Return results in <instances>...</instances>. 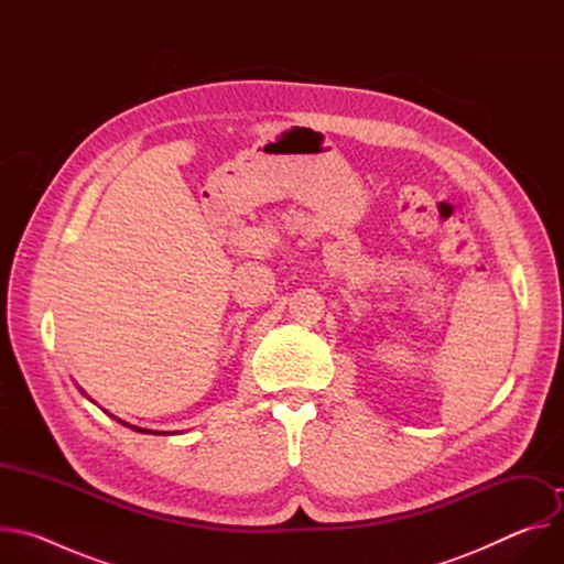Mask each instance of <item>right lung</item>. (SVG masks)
<instances>
[{
    "label": "right lung",
    "instance_id": "obj_1",
    "mask_svg": "<svg viewBox=\"0 0 564 564\" xmlns=\"http://www.w3.org/2000/svg\"><path fill=\"white\" fill-rule=\"evenodd\" d=\"M79 390H83V388H79ZM83 394H87V392L83 390ZM87 397H89V394H87ZM105 413H107V411H105ZM109 415H111V413H109ZM111 417H113V420H118L116 415H111ZM118 422H120V424H124V426H129L131 431H138V433H147V435H151V433H153V435H172V433H165V431H151V429H140V426H133V424H129V422H124V420H118Z\"/></svg>",
    "mask_w": 564,
    "mask_h": 564
}]
</instances>
